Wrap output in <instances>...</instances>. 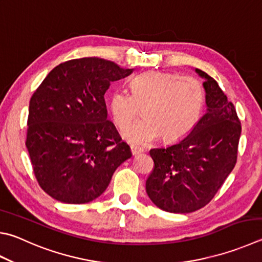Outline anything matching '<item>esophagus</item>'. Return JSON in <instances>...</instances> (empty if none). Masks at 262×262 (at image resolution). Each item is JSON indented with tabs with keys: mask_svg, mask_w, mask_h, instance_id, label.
<instances>
[{
	"mask_svg": "<svg viewBox=\"0 0 262 262\" xmlns=\"http://www.w3.org/2000/svg\"><path fill=\"white\" fill-rule=\"evenodd\" d=\"M130 151H132L133 156L140 155V154H142V152H144V150L142 149V147H139V146H130Z\"/></svg>",
	"mask_w": 262,
	"mask_h": 262,
	"instance_id": "1",
	"label": "esophagus"
}]
</instances>
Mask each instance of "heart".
Masks as SVG:
<instances>
[{
	"mask_svg": "<svg viewBox=\"0 0 262 262\" xmlns=\"http://www.w3.org/2000/svg\"><path fill=\"white\" fill-rule=\"evenodd\" d=\"M132 94L113 90L108 98L112 120L119 129L129 125L143 105V118L123 130L134 144H147L163 135L166 141L182 139L201 119L205 104L202 82L192 75L150 71L130 81Z\"/></svg>",
	"mask_w": 262,
	"mask_h": 262,
	"instance_id": "1",
	"label": "heart"
}]
</instances>
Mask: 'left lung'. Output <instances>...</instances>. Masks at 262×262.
<instances>
[{
  "label": "left lung",
  "mask_w": 262,
  "mask_h": 262,
  "mask_svg": "<svg viewBox=\"0 0 262 262\" xmlns=\"http://www.w3.org/2000/svg\"><path fill=\"white\" fill-rule=\"evenodd\" d=\"M205 79L207 111L191 133L168 147L151 149L154 169L146 180L149 198L161 210L190 213L210 203L234 169L242 126L234 104L217 82Z\"/></svg>",
  "instance_id": "obj_1"
}]
</instances>
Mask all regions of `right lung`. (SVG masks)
I'll return each instance as SVG.
<instances>
[{"mask_svg": "<svg viewBox=\"0 0 262 262\" xmlns=\"http://www.w3.org/2000/svg\"><path fill=\"white\" fill-rule=\"evenodd\" d=\"M132 73L97 57L71 59L56 66L32 95L26 147L37 183L56 201H94L132 157L107 120L104 99L111 82Z\"/></svg>", "mask_w": 262, "mask_h": 262, "instance_id": "right-lung-1", "label": "right lung"}]
</instances>
